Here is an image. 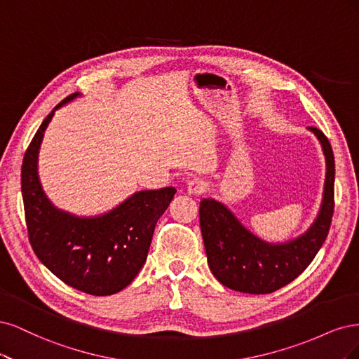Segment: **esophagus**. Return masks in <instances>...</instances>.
<instances>
[{
  "mask_svg": "<svg viewBox=\"0 0 359 359\" xmlns=\"http://www.w3.org/2000/svg\"><path fill=\"white\" fill-rule=\"evenodd\" d=\"M205 189H207V182H204L201 179H192L187 184V192L189 195H196V196L203 195L205 192Z\"/></svg>",
  "mask_w": 359,
  "mask_h": 359,
  "instance_id": "34e87169",
  "label": "esophagus"
}]
</instances>
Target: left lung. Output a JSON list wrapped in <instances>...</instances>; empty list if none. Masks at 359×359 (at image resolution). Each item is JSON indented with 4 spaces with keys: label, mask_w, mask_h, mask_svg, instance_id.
I'll list each match as a JSON object with an SVG mask.
<instances>
[{
    "label": "left lung",
    "mask_w": 359,
    "mask_h": 359,
    "mask_svg": "<svg viewBox=\"0 0 359 359\" xmlns=\"http://www.w3.org/2000/svg\"><path fill=\"white\" fill-rule=\"evenodd\" d=\"M309 130L322 146L327 172L318 217L304 234L273 245L252 234L222 203L213 198L200 203L207 262L224 286L246 294L274 292L302 274L325 241L334 213V155L325 134L315 126Z\"/></svg>",
    "instance_id": "left-lung-1"
}]
</instances>
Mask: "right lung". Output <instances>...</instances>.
<instances>
[{"mask_svg": "<svg viewBox=\"0 0 359 359\" xmlns=\"http://www.w3.org/2000/svg\"><path fill=\"white\" fill-rule=\"evenodd\" d=\"M79 95L76 92L57 104L34 135L22 163V196L37 258L64 283L102 297L122 291L142 270L155 225L176 189L135 192L113 210L92 217L56 209L41 188L39 152L55 111Z\"/></svg>", "mask_w": 359, "mask_h": 359, "instance_id": "right-lung-1", "label": "right lung"}]
</instances>
